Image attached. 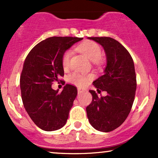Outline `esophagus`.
I'll use <instances>...</instances> for the list:
<instances>
[{
	"label": "esophagus",
	"instance_id": "34e87169",
	"mask_svg": "<svg viewBox=\"0 0 158 158\" xmlns=\"http://www.w3.org/2000/svg\"><path fill=\"white\" fill-rule=\"evenodd\" d=\"M85 92V90H82L81 89H78V93H81V92Z\"/></svg>",
	"mask_w": 158,
	"mask_h": 158
}]
</instances>
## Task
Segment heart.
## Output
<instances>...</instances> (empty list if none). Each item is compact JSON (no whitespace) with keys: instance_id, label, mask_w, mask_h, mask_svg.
<instances>
[{"instance_id":"b5f03b06","label":"heart","mask_w":158,"mask_h":158,"mask_svg":"<svg viewBox=\"0 0 158 158\" xmlns=\"http://www.w3.org/2000/svg\"><path fill=\"white\" fill-rule=\"evenodd\" d=\"M78 50L85 55L92 62H98L102 56V50L98 43L93 41H85L78 46ZM72 55L71 50L65 51L62 55L61 64L64 69H67L69 66L70 58ZM91 75H81L78 73H72L69 76V81L77 87L82 88L86 87L92 79Z\"/></svg>"}]
</instances>
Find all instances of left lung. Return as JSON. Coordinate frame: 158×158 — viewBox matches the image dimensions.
I'll return each mask as SVG.
<instances>
[{
  "mask_svg": "<svg viewBox=\"0 0 158 158\" xmlns=\"http://www.w3.org/2000/svg\"><path fill=\"white\" fill-rule=\"evenodd\" d=\"M102 46L106 55L103 75L93 81L98 92H107L100 98L94 90L91 104L86 108L90 124L96 130L109 132L119 127L129 115L136 89L133 59L119 42L108 37H87Z\"/></svg>",
  "mask_w": 158,
  "mask_h": 158,
  "instance_id": "left-lung-1",
  "label": "left lung"
}]
</instances>
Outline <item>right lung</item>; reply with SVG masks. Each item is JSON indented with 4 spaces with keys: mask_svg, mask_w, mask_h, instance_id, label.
<instances>
[{
    "mask_svg": "<svg viewBox=\"0 0 158 158\" xmlns=\"http://www.w3.org/2000/svg\"><path fill=\"white\" fill-rule=\"evenodd\" d=\"M82 39L49 37L35 45L24 60L20 77L23 104L34 123L44 131H56L66 124L77 95V87L66 85L58 93L51 85L64 75L63 53Z\"/></svg>",
    "mask_w": 158,
    "mask_h": 158,
    "instance_id": "1",
    "label": "right lung"
}]
</instances>
